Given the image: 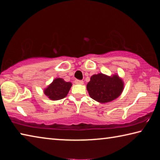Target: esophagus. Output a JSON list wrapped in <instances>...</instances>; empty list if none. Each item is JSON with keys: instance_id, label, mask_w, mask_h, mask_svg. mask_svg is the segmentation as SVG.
<instances>
[{"instance_id": "34e87169", "label": "esophagus", "mask_w": 160, "mask_h": 160, "mask_svg": "<svg viewBox=\"0 0 160 160\" xmlns=\"http://www.w3.org/2000/svg\"><path fill=\"white\" fill-rule=\"evenodd\" d=\"M75 83L77 84V85H82L84 83V82L82 80H75Z\"/></svg>"}]
</instances>
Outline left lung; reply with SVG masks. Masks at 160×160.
<instances>
[{"mask_svg": "<svg viewBox=\"0 0 160 160\" xmlns=\"http://www.w3.org/2000/svg\"><path fill=\"white\" fill-rule=\"evenodd\" d=\"M123 89V81L116 75L112 77L102 73L94 75L87 85L91 98L101 103L113 101L120 95Z\"/></svg>", "mask_w": 160, "mask_h": 160, "instance_id": "obj_1", "label": "left lung"}]
</instances>
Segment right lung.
Wrapping results in <instances>:
<instances>
[{
    "label": "right lung",
    "instance_id": "right-lung-1",
    "mask_svg": "<svg viewBox=\"0 0 160 160\" xmlns=\"http://www.w3.org/2000/svg\"><path fill=\"white\" fill-rule=\"evenodd\" d=\"M72 84L61 78H56L44 90V94L51 100H59L66 97L71 88Z\"/></svg>",
    "mask_w": 160,
    "mask_h": 160
}]
</instances>
